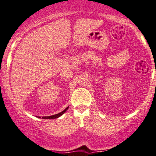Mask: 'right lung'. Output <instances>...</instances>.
Returning a JSON list of instances; mask_svg holds the SVG:
<instances>
[{
	"label": "right lung",
	"mask_w": 156,
	"mask_h": 156,
	"mask_svg": "<svg viewBox=\"0 0 156 156\" xmlns=\"http://www.w3.org/2000/svg\"><path fill=\"white\" fill-rule=\"evenodd\" d=\"M68 108H69V107H67V108H65L64 110H63V111H61V113H57V114H55V115H53V116H43V117H42V118H43V119H56V118H58V117L61 116V115L63 114V113H64L66 112V111H67V109H68Z\"/></svg>",
	"instance_id": "1"
}]
</instances>
